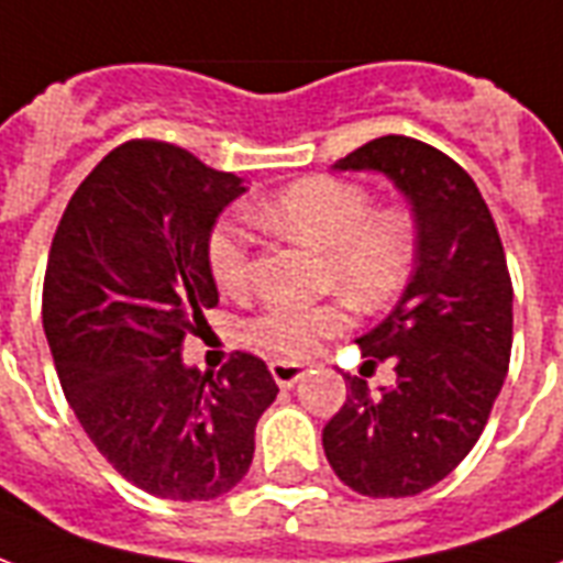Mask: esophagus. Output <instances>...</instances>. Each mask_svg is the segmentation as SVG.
Wrapping results in <instances>:
<instances>
[{
    "mask_svg": "<svg viewBox=\"0 0 563 563\" xmlns=\"http://www.w3.org/2000/svg\"><path fill=\"white\" fill-rule=\"evenodd\" d=\"M303 372H307V368L300 366V363H286V360H277V363H272L274 380H277L283 389H291V386L298 384L300 377H303Z\"/></svg>",
    "mask_w": 563,
    "mask_h": 563,
    "instance_id": "esophagus-1",
    "label": "esophagus"
}]
</instances>
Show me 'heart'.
Masks as SVG:
<instances>
[{
    "label": "heart",
    "instance_id": "obj_1",
    "mask_svg": "<svg viewBox=\"0 0 563 563\" xmlns=\"http://www.w3.org/2000/svg\"><path fill=\"white\" fill-rule=\"evenodd\" d=\"M247 214L265 230L319 251L324 283L357 310L386 307L413 265V214L401 206L372 209L366 188L349 179H300L274 200L251 206ZM209 268L214 283L230 295H242L251 286V242L235 221L212 230ZM342 324L345 312L336 303H272L251 324V339L277 357H303Z\"/></svg>",
    "mask_w": 563,
    "mask_h": 563
}]
</instances>
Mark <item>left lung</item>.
I'll return each mask as SVG.
<instances>
[{
  "label": "left lung",
  "instance_id": "obj_1",
  "mask_svg": "<svg viewBox=\"0 0 563 563\" xmlns=\"http://www.w3.org/2000/svg\"><path fill=\"white\" fill-rule=\"evenodd\" d=\"M333 170L380 174L413 212V274L380 324L357 339L363 357H393L396 384L349 398L324 424V454L351 490L401 499L434 487L470 454L490 419L510 360L514 289L482 191L457 162L405 135H384Z\"/></svg>",
  "mask_w": 563,
  "mask_h": 563
}]
</instances>
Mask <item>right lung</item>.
Listing matches in <instances>:
<instances>
[{
	"label": "right lung",
	"instance_id": "1",
	"mask_svg": "<svg viewBox=\"0 0 563 563\" xmlns=\"http://www.w3.org/2000/svg\"><path fill=\"white\" fill-rule=\"evenodd\" d=\"M244 191L174 144L126 141L85 177L55 230L43 333L64 396L102 457L158 499L233 490L280 393L253 354L218 377L183 360V339L218 303V214Z\"/></svg>",
	"mask_w": 563,
	"mask_h": 563
}]
</instances>
